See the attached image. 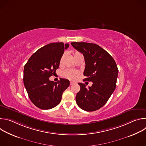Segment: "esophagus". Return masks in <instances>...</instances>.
<instances>
[{
  "label": "esophagus",
  "mask_w": 146,
  "mask_h": 146,
  "mask_svg": "<svg viewBox=\"0 0 146 146\" xmlns=\"http://www.w3.org/2000/svg\"><path fill=\"white\" fill-rule=\"evenodd\" d=\"M75 84V82H73V81H70V86H72V85H73V84Z\"/></svg>",
  "instance_id": "1"
}]
</instances>
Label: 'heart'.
<instances>
[{
    "label": "heart",
    "instance_id": "1",
    "mask_svg": "<svg viewBox=\"0 0 146 146\" xmlns=\"http://www.w3.org/2000/svg\"><path fill=\"white\" fill-rule=\"evenodd\" d=\"M78 54H80V52H76L74 54V56ZM63 58H64V55L62 56L60 58V63L61 64V62L62 61V60H63ZM63 76L66 78H68L69 80H76L78 76H79V72L78 71H76V70H65L64 73H63Z\"/></svg>",
    "mask_w": 146,
    "mask_h": 146
}]
</instances>
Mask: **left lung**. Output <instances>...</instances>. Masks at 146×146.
Listing matches in <instances>:
<instances>
[{"label": "left lung", "mask_w": 146, "mask_h": 146, "mask_svg": "<svg viewBox=\"0 0 146 146\" xmlns=\"http://www.w3.org/2000/svg\"><path fill=\"white\" fill-rule=\"evenodd\" d=\"M72 46L84 55L86 67L84 81H92L88 88L78 83L80 90L77 94V105L87 111H93L105 105L116 87L118 69L113 57L94 43L72 42Z\"/></svg>", "instance_id": "8db88e82"}]
</instances>
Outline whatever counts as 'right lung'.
Returning <instances> with one entry per match:
<instances>
[{"mask_svg": "<svg viewBox=\"0 0 146 146\" xmlns=\"http://www.w3.org/2000/svg\"><path fill=\"white\" fill-rule=\"evenodd\" d=\"M69 46L64 43H50L36 51L24 66V84L29 98L39 109L48 110L60 102L62 95L70 85L68 80H49L58 69L60 58Z\"/></svg>", "mask_w": 146, "mask_h": 146, "instance_id": "right-lung-1", "label": "right lung"}]
</instances>
